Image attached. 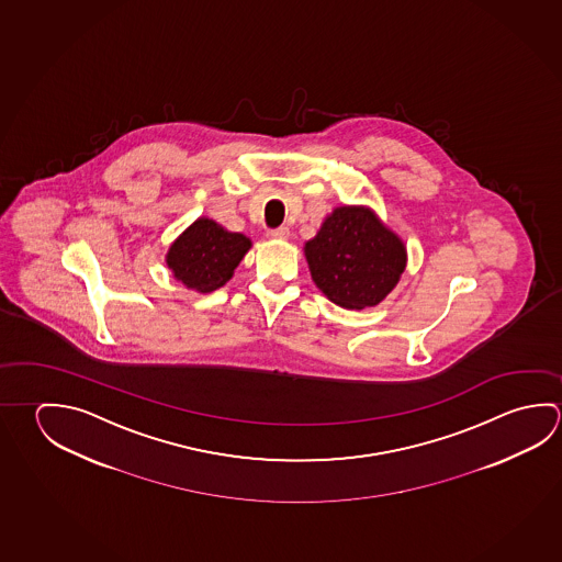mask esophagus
Masks as SVG:
<instances>
[{
  "instance_id": "1",
  "label": "esophagus",
  "mask_w": 562,
  "mask_h": 562,
  "mask_svg": "<svg viewBox=\"0 0 562 562\" xmlns=\"http://www.w3.org/2000/svg\"><path fill=\"white\" fill-rule=\"evenodd\" d=\"M268 238H288V235H290V231L285 227H277V228H268Z\"/></svg>"
}]
</instances>
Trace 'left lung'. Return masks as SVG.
I'll list each match as a JSON object with an SVG mask.
<instances>
[{"instance_id": "1", "label": "left lung", "mask_w": 562, "mask_h": 562, "mask_svg": "<svg viewBox=\"0 0 562 562\" xmlns=\"http://www.w3.org/2000/svg\"><path fill=\"white\" fill-rule=\"evenodd\" d=\"M315 285L347 310L376 305L403 274L404 245L369 209L339 207L305 243Z\"/></svg>"}]
</instances>
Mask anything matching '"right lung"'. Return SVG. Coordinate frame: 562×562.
Masks as SVG:
<instances>
[{
	"mask_svg": "<svg viewBox=\"0 0 562 562\" xmlns=\"http://www.w3.org/2000/svg\"><path fill=\"white\" fill-rule=\"evenodd\" d=\"M248 248L245 235L199 218L169 248L168 267L188 288L207 294L231 280Z\"/></svg>",
	"mask_w": 562,
	"mask_h": 562,
	"instance_id": "1",
	"label": "right lung"
}]
</instances>
